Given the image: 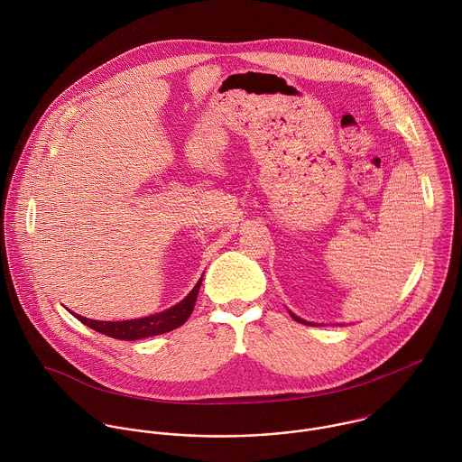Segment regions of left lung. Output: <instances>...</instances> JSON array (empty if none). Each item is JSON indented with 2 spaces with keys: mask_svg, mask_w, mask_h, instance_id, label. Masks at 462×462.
<instances>
[{
  "mask_svg": "<svg viewBox=\"0 0 462 462\" xmlns=\"http://www.w3.org/2000/svg\"><path fill=\"white\" fill-rule=\"evenodd\" d=\"M290 315H291V319H293L295 322H300V324H304V326H319V324H313V322H306L304 319H299V317H297V315H293L291 311H290Z\"/></svg>",
  "mask_w": 462,
  "mask_h": 462,
  "instance_id": "8db88e82",
  "label": "left lung"
}]
</instances>
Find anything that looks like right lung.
Listing matches in <instances>:
<instances>
[{
  "label": "right lung",
  "mask_w": 462,
  "mask_h": 462,
  "mask_svg": "<svg viewBox=\"0 0 462 462\" xmlns=\"http://www.w3.org/2000/svg\"><path fill=\"white\" fill-rule=\"evenodd\" d=\"M202 275H200L198 284L192 288V291L183 300H180L176 306H172L162 313H156V315H149V317L134 319V320H123V322H103V320H90V319H85L76 313H72V315L81 324L88 326L90 329L97 330V332L106 334L116 339L133 341V339H142V337H149V336H158V334L174 330L189 320V317L194 311L196 300H198Z\"/></svg>",
  "instance_id": "1"
}]
</instances>
